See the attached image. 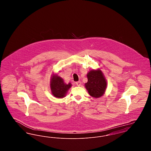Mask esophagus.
Returning <instances> with one entry per match:
<instances>
[{
    "instance_id": "1",
    "label": "esophagus",
    "mask_w": 151,
    "mask_h": 151,
    "mask_svg": "<svg viewBox=\"0 0 151 151\" xmlns=\"http://www.w3.org/2000/svg\"><path fill=\"white\" fill-rule=\"evenodd\" d=\"M76 84L78 86H80L81 85V82L80 81H77L76 82Z\"/></svg>"
}]
</instances>
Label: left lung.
Wrapping results in <instances>:
<instances>
[{
  "label": "left lung",
  "instance_id": "1",
  "mask_svg": "<svg viewBox=\"0 0 151 151\" xmlns=\"http://www.w3.org/2000/svg\"><path fill=\"white\" fill-rule=\"evenodd\" d=\"M88 81L85 87L88 93L94 98H100L105 92L107 81L104 73L100 69L92 70L86 74Z\"/></svg>",
  "mask_w": 151,
  "mask_h": 151
}]
</instances>
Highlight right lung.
Returning a JSON list of instances; mask_svg holds the SVG:
<instances>
[{
  "instance_id": "right-lung-1",
  "label": "right lung",
  "mask_w": 151,
  "mask_h": 151,
  "mask_svg": "<svg viewBox=\"0 0 151 151\" xmlns=\"http://www.w3.org/2000/svg\"><path fill=\"white\" fill-rule=\"evenodd\" d=\"M50 86L51 93L54 97L62 99L66 96L68 91L72 86V84L70 83L68 84H65L61 77L53 73L51 77Z\"/></svg>"
}]
</instances>
